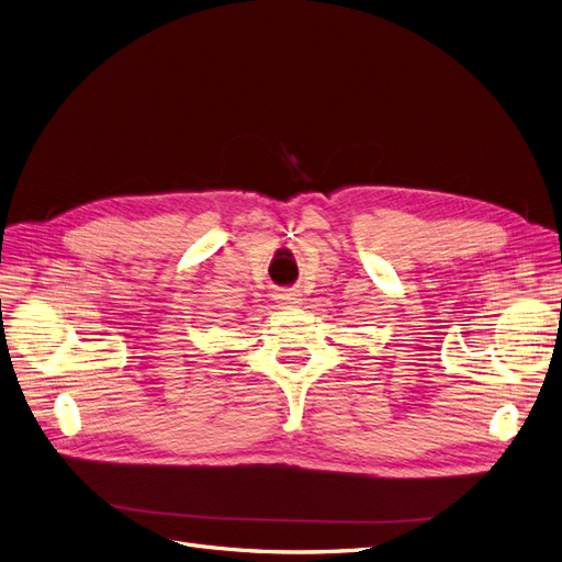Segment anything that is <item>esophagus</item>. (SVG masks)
<instances>
[{
	"label": "esophagus",
	"instance_id": "34e87169",
	"mask_svg": "<svg viewBox=\"0 0 562 562\" xmlns=\"http://www.w3.org/2000/svg\"><path fill=\"white\" fill-rule=\"evenodd\" d=\"M278 299H280V303H282L284 307H296V305L303 303V296H301L299 289H280Z\"/></svg>",
	"mask_w": 562,
	"mask_h": 562
}]
</instances>
